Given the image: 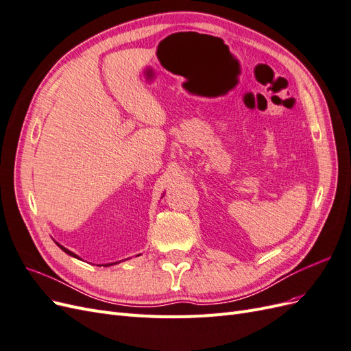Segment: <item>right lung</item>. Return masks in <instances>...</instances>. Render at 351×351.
Wrapping results in <instances>:
<instances>
[{
	"mask_svg": "<svg viewBox=\"0 0 351 351\" xmlns=\"http://www.w3.org/2000/svg\"><path fill=\"white\" fill-rule=\"evenodd\" d=\"M56 243H57V241H56ZM57 246H58V247H60V249H61V250H62V252H66V253H67V254H70V256H73V258H76V259H80V258H79V256H77V254H76V253H73V252H70V250H69V249H66V247H64V246H61V244H60V243H57ZM80 261H82V259H80ZM115 263H120V262H112V263H105V265H104V267H111V265H115Z\"/></svg>",
	"mask_w": 351,
	"mask_h": 351,
	"instance_id": "1",
	"label": "right lung"
}]
</instances>
